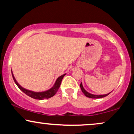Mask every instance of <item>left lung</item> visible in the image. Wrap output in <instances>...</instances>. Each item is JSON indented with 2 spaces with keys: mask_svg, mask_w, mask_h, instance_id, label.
<instances>
[{
  "mask_svg": "<svg viewBox=\"0 0 134 134\" xmlns=\"http://www.w3.org/2000/svg\"><path fill=\"white\" fill-rule=\"evenodd\" d=\"M80 87H81V90H82V93L84 94V95H85L86 97H87V98H96V99H97V98H104V97L108 96L109 94H110L111 93V92H110V93L105 94H93L90 93L89 92H87V91L84 88L82 82H81V84H80Z\"/></svg>",
  "mask_w": 134,
  "mask_h": 134,
  "instance_id": "left-lung-1",
  "label": "left lung"
}]
</instances>
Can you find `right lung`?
Wrapping results in <instances>:
<instances>
[{
	"mask_svg": "<svg viewBox=\"0 0 134 134\" xmlns=\"http://www.w3.org/2000/svg\"><path fill=\"white\" fill-rule=\"evenodd\" d=\"M11 72H12V76H13V79L15 83H16V85L18 86V87H19L20 90L22 91L23 93H24L26 94L31 97V98H34V99H40V100H41V99H48V98H51V97L54 96L55 94L57 93V92L58 88L60 87V86L62 79L66 75V74H64L62 75V76L58 77L56 81H55V84H53V86H52L50 89H49V90L44 91L35 92V91H33L27 90V89L24 88V87L21 86L19 83L18 82V81H16V78L14 77V76L12 70H11Z\"/></svg>",
	"mask_w": 134,
	"mask_h": 134,
	"instance_id": "obj_1",
	"label": "right lung"
}]
</instances>
